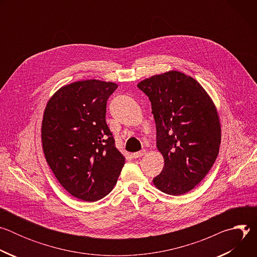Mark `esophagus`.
I'll return each mask as SVG.
<instances>
[{"label":"esophagus","instance_id":"34e87169","mask_svg":"<svg viewBox=\"0 0 257 257\" xmlns=\"http://www.w3.org/2000/svg\"><path fill=\"white\" fill-rule=\"evenodd\" d=\"M144 154H145V151H140V152H137V153H134V154H132V157H133L134 159H137V158H140V157H142Z\"/></svg>","mask_w":257,"mask_h":257}]
</instances>
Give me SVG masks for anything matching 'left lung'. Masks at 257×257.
<instances>
[{
  "instance_id": "8db88e82",
  "label": "left lung",
  "mask_w": 257,
  "mask_h": 257,
  "mask_svg": "<svg viewBox=\"0 0 257 257\" xmlns=\"http://www.w3.org/2000/svg\"><path fill=\"white\" fill-rule=\"evenodd\" d=\"M137 87L152 102L157 146L165 159L154 184L170 195L187 193L218 155L221 126L215 106L195 79L178 71L145 79Z\"/></svg>"
}]
</instances>
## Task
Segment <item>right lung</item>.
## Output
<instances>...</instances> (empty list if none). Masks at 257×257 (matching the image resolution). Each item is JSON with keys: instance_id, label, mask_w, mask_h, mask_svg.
<instances>
[{"instance_id": "right-lung-1", "label": "right lung", "mask_w": 257, "mask_h": 257, "mask_svg": "<svg viewBox=\"0 0 257 257\" xmlns=\"http://www.w3.org/2000/svg\"><path fill=\"white\" fill-rule=\"evenodd\" d=\"M117 87L94 79L77 81L59 89L45 109L46 160L60 184L81 200L106 196L125 164L105 122L106 101Z\"/></svg>"}]
</instances>
